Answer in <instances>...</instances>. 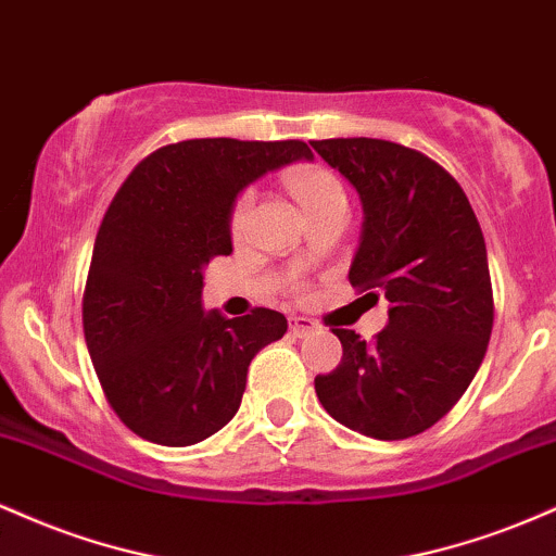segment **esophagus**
I'll return each instance as SVG.
<instances>
[{"label": "esophagus", "instance_id": "esophagus-1", "mask_svg": "<svg viewBox=\"0 0 556 556\" xmlns=\"http://www.w3.org/2000/svg\"><path fill=\"white\" fill-rule=\"evenodd\" d=\"M316 329H318V324L314 321V318H308V316H292L290 318V331L295 337H305Z\"/></svg>", "mask_w": 556, "mask_h": 556}]
</instances>
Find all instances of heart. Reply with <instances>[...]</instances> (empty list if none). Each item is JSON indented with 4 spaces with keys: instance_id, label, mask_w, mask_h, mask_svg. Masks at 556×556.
Returning a JSON list of instances; mask_svg holds the SVG:
<instances>
[{
    "instance_id": "obj_1",
    "label": "heart",
    "mask_w": 556,
    "mask_h": 556,
    "mask_svg": "<svg viewBox=\"0 0 556 556\" xmlns=\"http://www.w3.org/2000/svg\"><path fill=\"white\" fill-rule=\"evenodd\" d=\"M287 188L298 198L303 212L311 216L331 212V208H348V193L342 182L324 167H298L287 175ZM253 208V193H242L235 203L232 216H229V229L235 238H242L248 229Z\"/></svg>"
}]
</instances>
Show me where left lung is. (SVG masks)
<instances>
[{"mask_svg": "<svg viewBox=\"0 0 556 556\" xmlns=\"http://www.w3.org/2000/svg\"><path fill=\"white\" fill-rule=\"evenodd\" d=\"M311 146L363 203L350 285L389 300L376 342L331 329L342 363L316 376V394L348 429L416 437L455 407L486 355L494 298L481 225L455 177L420 151L379 138Z\"/></svg>", "mask_w": 556, "mask_h": 556, "instance_id": "left-lung-1", "label": "left lung"}]
</instances>
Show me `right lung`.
Returning a JSON list of instances; mask_svg holds the SVG:
<instances>
[{"mask_svg": "<svg viewBox=\"0 0 556 556\" xmlns=\"http://www.w3.org/2000/svg\"><path fill=\"white\" fill-rule=\"evenodd\" d=\"M300 159H314L303 140H182L146 156L106 208L83 331L112 410L138 437H212L238 413L258 350L287 331L279 311H203L201 292L208 261L232 253L238 195Z\"/></svg>", "mask_w": 556, "mask_h": 556, "instance_id": "1", "label": "right lung"}]
</instances>
